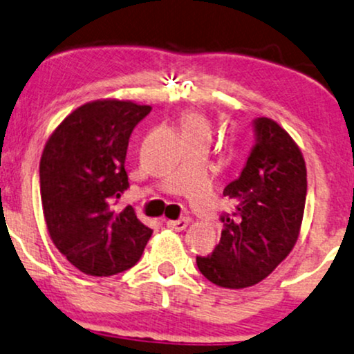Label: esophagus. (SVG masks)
<instances>
[{
	"instance_id": "34e87169",
	"label": "esophagus",
	"mask_w": 354,
	"mask_h": 354,
	"mask_svg": "<svg viewBox=\"0 0 354 354\" xmlns=\"http://www.w3.org/2000/svg\"><path fill=\"white\" fill-rule=\"evenodd\" d=\"M187 225H189V220L187 218H178V220H167V227L172 228L176 232L185 230Z\"/></svg>"
}]
</instances>
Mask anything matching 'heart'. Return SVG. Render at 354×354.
Returning a JSON list of instances; mask_svg holds the SVG:
<instances>
[{"label":"heart","mask_w":354,"mask_h":354,"mask_svg":"<svg viewBox=\"0 0 354 354\" xmlns=\"http://www.w3.org/2000/svg\"><path fill=\"white\" fill-rule=\"evenodd\" d=\"M180 131L184 137L203 136V137H209L210 139V136H212L210 120L207 119V115H203L202 112H198V111H187L182 114Z\"/></svg>","instance_id":"1"}]
</instances>
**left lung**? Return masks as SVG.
<instances>
[{
	"mask_svg": "<svg viewBox=\"0 0 354 354\" xmlns=\"http://www.w3.org/2000/svg\"><path fill=\"white\" fill-rule=\"evenodd\" d=\"M257 142L223 195L234 203L212 255L197 257L207 280L239 290L265 280L293 250L306 202V165L297 142L273 119L259 118Z\"/></svg>",
	"mask_w": 354,
	"mask_h": 354,
	"instance_id": "obj_1",
	"label": "left lung"
}]
</instances>
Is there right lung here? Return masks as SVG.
<instances>
[{"label": "right lung", "instance_id": "1", "mask_svg": "<svg viewBox=\"0 0 354 354\" xmlns=\"http://www.w3.org/2000/svg\"><path fill=\"white\" fill-rule=\"evenodd\" d=\"M151 106L99 99L54 129L39 162L43 214L53 243L86 275L111 277L139 261L152 230L115 198L127 190L129 137Z\"/></svg>", "mask_w": 354, "mask_h": 354}]
</instances>
